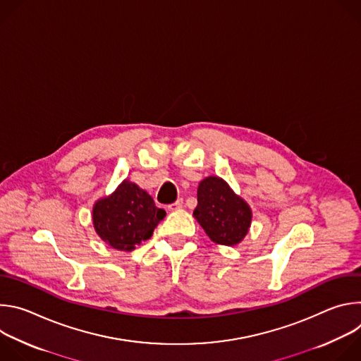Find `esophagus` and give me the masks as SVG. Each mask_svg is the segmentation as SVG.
Returning <instances> with one entry per match:
<instances>
[{
	"label": "esophagus",
	"mask_w": 361,
	"mask_h": 361,
	"mask_svg": "<svg viewBox=\"0 0 361 361\" xmlns=\"http://www.w3.org/2000/svg\"><path fill=\"white\" fill-rule=\"evenodd\" d=\"M181 207H183V200L180 198V200H177L176 202H173V204L169 205V210H170V212H177V210H180Z\"/></svg>",
	"instance_id": "1"
}]
</instances>
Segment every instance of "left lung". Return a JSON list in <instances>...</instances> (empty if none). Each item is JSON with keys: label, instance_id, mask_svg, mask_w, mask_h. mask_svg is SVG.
Here are the masks:
<instances>
[{"label": "left lung", "instance_id": "obj_1", "mask_svg": "<svg viewBox=\"0 0 361 361\" xmlns=\"http://www.w3.org/2000/svg\"><path fill=\"white\" fill-rule=\"evenodd\" d=\"M194 219L216 244L235 245L247 235L252 212L248 202L217 176L200 181Z\"/></svg>", "mask_w": 361, "mask_h": 361}]
</instances>
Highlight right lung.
I'll return each instance as SVG.
<instances>
[{
	"mask_svg": "<svg viewBox=\"0 0 361 361\" xmlns=\"http://www.w3.org/2000/svg\"><path fill=\"white\" fill-rule=\"evenodd\" d=\"M166 217L152 197L128 178L92 205V226L97 235L118 251H133L148 240Z\"/></svg>",
	"mask_w": 361,
	"mask_h": 361,
	"instance_id": "obj_1",
	"label": "right lung"
}]
</instances>
